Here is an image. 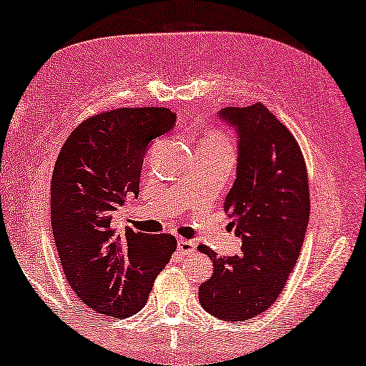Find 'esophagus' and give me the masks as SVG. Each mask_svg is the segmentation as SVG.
<instances>
[{
    "mask_svg": "<svg viewBox=\"0 0 366 366\" xmlns=\"http://www.w3.org/2000/svg\"><path fill=\"white\" fill-rule=\"evenodd\" d=\"M178 249L184 254H189L197 249V244H194V242H192V239L182 238V239H178Z\"/></svg>",
    "mask_w": 366,
    "mask_h": 366,
    "instance_id": "34e87169",
    "label": "esophagus"
}]
</instances>
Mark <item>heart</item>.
Here are the masks:
<instances>
[{"label": "heart", "mask_w": 366, "mask_h": 366, "mask_svg": "<svg viewBox=\"0 0 366 366\" xmlns=\"http://www.w3.org/2000/svg\"><path fill=\"white\" fill-rule=\"evenodd\" d=\"M204 143L213 144V147H227V148H229V139L223 132H213L212 134H208L207 139H204Z\"/></svg>", "instance_id": "obj_1"}]
</instances>
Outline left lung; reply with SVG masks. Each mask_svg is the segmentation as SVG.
<instances>
[{
  "mask_svg": "<svg viewBox=\"0 0 366 366\" xmlns=\"http://www.w3.org/2000/svg\"><path fill=\"white\" fill-rule=\"evenodd\" d=\"M219 118L237 129V178L223 209L242 237V254L217 257L198 298L209 315L243 322L263 313L287 285L302 252L310 218L305 158L290 129L262 103L228 107Z\"/></svg>",
  "mask_w": 366,
  "mask_h": 366,
  "instance_id": "left-lung-1",
  "label": "left lung"
}]
</instances>
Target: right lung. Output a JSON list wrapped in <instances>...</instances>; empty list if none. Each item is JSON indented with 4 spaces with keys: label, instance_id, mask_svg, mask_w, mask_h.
Returning <instances> with one entry per match:
<instances>
[{
    "label": "right lung",
    "instance_id": "1",
    "mask_svg": "<svg viewBox=\"0 0 366 366\" xmlns=\"http://www.w3.org/2000/svg\"><path fill=\"white\" fill-rule=\"evenodd\" d=\"M168 108H118L84 119L54 163L51 228L69 287L93 312L114 318L138 313L174 249L173 234H123L112 213L138 197L152 139L173 128Z\"/></svg>",
    "mask_w": 366,
    "mask_h": 366
}]
</instances>
